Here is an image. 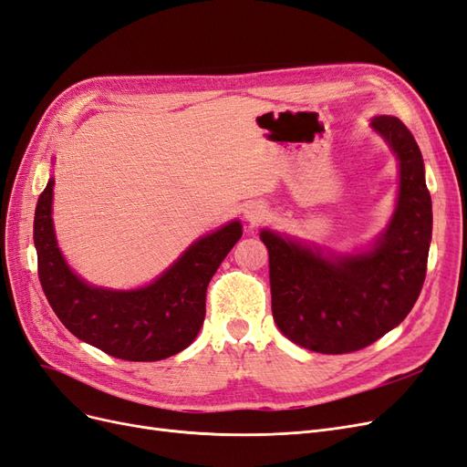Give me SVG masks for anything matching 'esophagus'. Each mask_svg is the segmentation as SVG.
I'll return each instance as SVG.
<instances>
[{"label": "esophagus", "instance_id": "esophagus-1", "mask_svg": "<svg viewBox=\"0 0 467 467\" xmlns=\"http://www.w3.org/2000/svg\"><path fill=\"white\" fill-rule=\"evenodd\" d=\"M245 216H247V220H249L251 223H261V222L268 216V210H266V206H263L261 202H253V204L247 206Z\"/></svg>", "mask_w": 467, "mask_h": 467}]
</instances>
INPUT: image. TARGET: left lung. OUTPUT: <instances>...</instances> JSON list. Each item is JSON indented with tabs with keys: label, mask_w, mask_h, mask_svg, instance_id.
Listing matches in <instances>:
<instances>
[{
	"label": "left lung",
	"mask_w": 467,
	"mask_h": 467,
	"mask_svg": "<svg viewBox=\"0 0 467 467\" xmlns=\"http://www.w3.org/2000/svg\"><path fill=\"white\" fill-rule=\"evenodd\" d=\"M372 129L400 160L398 208L372 251L331 259L261 232L278 329L292 343L321 355L360 350L398 327L427 275L432 202L420 150L400 119L376 117Z\"/></svg>",
	"instance_id": "obj_1"
}]
</instances>
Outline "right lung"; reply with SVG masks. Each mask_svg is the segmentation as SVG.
I'll return each instance as SVG.
<instances>
[{"label": "right lung", "mask_w": 467, "mask_h": 467, "mask_svg": "<svg viewBox=\"0 0 467 467\" xmlns=\"http://www.w3.org/2000/svg\"><path fill=\"white\" fill-rule=\"evenodd\" d=\"M52 187L54 179L38 196L33 237L40 286L66 329L110 357L132 362L163 360L187 348L202 327L208 282L242 237V223L232 222L199 239L146 288H93L69 271L56 244Z\"/></svg>", "instance_id": "1"}]
</instances>
